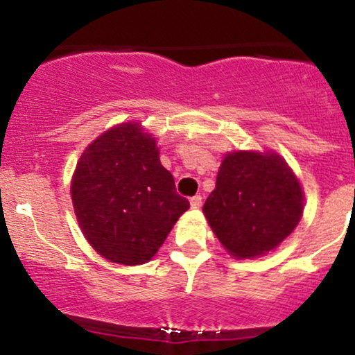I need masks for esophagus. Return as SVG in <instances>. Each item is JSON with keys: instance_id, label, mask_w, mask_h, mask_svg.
Segmentation results:
<instances>
[{"instance_id": "34e87169", "label": "esophagus", "mask_w": 355, "mask_h": 355, "mask_svg": "<svg viewBox=\"0 0 355 355\" xmlns=\"http://www.w3.org/2000/svg\"><path fill=\"white\" fill-rule=\"evenodd\" d=\"M190 205L191 209H200L202 207V197L200 195H195V197L190 198Z\"/></svg>"}]
</instances>
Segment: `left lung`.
Instances as JSON below:
<instances>
[{
    "instance_id": "1",
    "label": "left lung",
    "mask_w": 355,
    "mask_h": 355,
    "mask_svg": "<svg viewBox=\"0 0 355 355\" xmlns=\"http://www.w3.org/2000/svg\"><path fill=\"white\" fill-rule=\"evenodd\" d=\"M302 209V189L279 155L235 152L223 158L203 214L232 255L250 259L288 237Z\"/></svg>"
}]
</instances>
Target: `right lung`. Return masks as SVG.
I'll return each mask as SVG.
<instances>
[{"label":"right lung","instance_id":"right-lung-1","mask_svg":"<svg viewBox=\"0 0 355 355\" xmlns=\"http://www.w3.org/2000/svg\"><path fill=\"white\" fill-rule=\"evenodd\" d=\"M71 198L85 237L105 259L140 266L157 254L190 203L177 193L155 138L121 123L81 155Z\"/></svg>","mask_w":355,"mask_h":355}]
</instances>
